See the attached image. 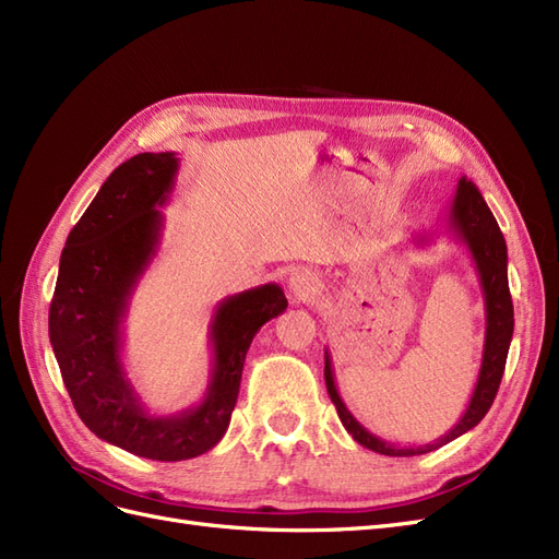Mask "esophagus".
<instances>
[{
	"label": "esophagus",
	"instance_id": "34e87169",
	"mask_svg": "<svg viewBox=\"0 0 559 559\" xmlns=\"http://www.w3.org/2000/svg\"><path fill=\"white\" fill-rule=\"evenodd\" d=\"M321 286V280L317 273L308 267H298L289 275V292L296 300H310L317 296Z\"/></svg>",
	"mask_w": 559,
	"mask_h": 559
}]
</instances>
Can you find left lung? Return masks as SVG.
Segmentation results:
<instances>
[{"instance_id":"obj_1","label":"left lung","mask_w":559,"mask_h":559,"mask_svg":"<svg viewBox=\"0 0 559 559\" xmlns=\"http://www.w3.org/2000/svg\"><path fill=\"white\" fill-rule=\"evenodd\" d=\"M448 230L460 240L468 253L471 261L476 265V273L480 277L483 296H485V345H483V361L480 373L473 389L471 401L466 405L460 421L441 438L427 443V445H392L382 441L376 433H370L361 421L349 413L345 401L337 394L333 364L329 349L324 352V378L329 396L335 405L337 417H341L347 433H352L354 441L359 445L386 454V456H413V454H427L438 448L448 445L454 438L471 431L478 421L487 415L489 405H492L497 389L501 384V376L506 368V357H509L511 337H513V300L509 292V251H506V240L499 230L495 214L489 212L487 202L483 200L478 186L471 179L462 177L456 181V191L450 202L448 212ZM417 245H427V240L415 238Z\"/></svg>"}]
</instances>
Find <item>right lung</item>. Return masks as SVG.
I'll list each match as a JSON object with an SVG mask.
<instances>
[{
    "label": "right lung",
    "instance_id": "1",
    "mask_svg": "<svg viewBox=\"0 0 559 559\" xmlns=\"http://www.w3.org/2000/svg\"><path fill=\"white\" fill-rule=\"evenodd\" d=\"M177 170L175 151L138 154L116 167L64 242L48 310L50 345L83 425L156 462L193 460L222 441L253 335L289 306L275 282L224 298L210 324L205 396L173 415L144 408L123 366V324L134 286L158 251L160 207Z\"/></svg>",
    "mask_w": 559,
    "mask_h": 559
}]
</instances>
